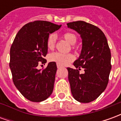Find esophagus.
I'll list each match as a JSON object with an SVG mask.
<instances>
[{"label": "esophagus", "instance_id": "1", "mask_svg": "<svg viewBox=\"0 0 121 121\" xmlns=\"http://www.w3.org/2000/svg\"><path fill=\"white\" fill-rule=\"evenodd\" d=\"M63 66L61 65V64H60V63H57V67L58 68H61V67H62Z\"/></svg>", "mask_w": 121, "mask_h": 121}]
</instances>
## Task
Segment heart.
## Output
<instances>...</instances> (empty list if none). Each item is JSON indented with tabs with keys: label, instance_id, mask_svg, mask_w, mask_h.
Returning <instances> with one entry per match:
<instances>
[{
	"label": "heart",
	"instance_id": "1",
	"mask_svg": "<svg viewBox=\"0 0 121 121\" xmlns=\"http://www.w3.org/2000/svg\"><path fill=\"white\" fill-rule=\"evenodd\" d=\"M63 37L71 45H74L77 41L76 35L72 32H65L63 34ZM56 43V36L55 34H50L47 39V47L50 49H53L55 47ZM74 48V47H73ZM74 60V57L72 54H63L61 52H54L49 55V60L60 63L62 65H66Z\"/></svg>",
	"mask_w": 121,
	"mask_h": 121
}]
</instances>
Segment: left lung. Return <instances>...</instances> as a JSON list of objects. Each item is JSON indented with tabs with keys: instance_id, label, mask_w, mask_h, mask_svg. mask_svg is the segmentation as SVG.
Masks as SVG:
<instances>
[{
	"instance_id": "8db88e82",
	"label": "left lung",
	"mask_w": 121,
	"mask_h": 121,
	"mask_svg": "<svg viewBox=\"0 0 121 121\" xmlns=\"http://www.w3.org/2000/svg\"><path fill=\"white\" fill-rule=\"evenodd\" d=\"M67 25L82 39L80 56L73 63L76 69L67 68L71 93L77 101L88 103L106 88L112 69L110 49L104 34L96 26L82 21ZM81 68L84 69L83 74L79 73Z\"/></svg>"
}]
</instances>
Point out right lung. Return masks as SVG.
Wrapping results in <instances>:
<instances>
[{"mask_svg":"<svg viewBox=\"0 0 121 121\" xmlns=\"http://www.w3.org/2000/svg\"><path fill=\"white\" fill-rule=\"evenodd\" d=\"M61 25L45 21L26 24L18 32L10 48L9 67L13 84L23 96L32 102L45 100L52 94L57 71L56 63L50 62L44 69H37L45 63L48 52L49 34Z\"/></svg>","mask_w":121,"mask_h":121,"instance_id":"1","label":"right lung"}]
</instances>
